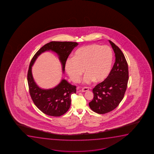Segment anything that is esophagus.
Wrapping results in <instances>:
<instances>
[{"instance_id":"1","label":"esophagus","mask_w":154,"mask_h":154,"mask_svg":"<svg viewBox=\"0 0 154 154\" xmlns=\"http://www.w3.org/2000/svg\"><path fill=\"white\" fill-rule=\"evenodd\" d=\"M88 87H84V88H82V92H86V91H89Z\"/></svg>"}]
</instances>
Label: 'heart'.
<instances>
[{
  "mask_svg": "<svg viewBox=\"0 0 154 154\" xmlns=\"http://www.w3.org/2000/svg\"><path fill=\"white\" fill-rule=\"evenodd\" d=\"M112 61V51L110 47L94 44L77 49L72 58L67 60L65 69L74 82L80 81L84 70L86 74L84 82H101L109 75Z\"/></svg>",
  "mask_w": 154,
  "mask_h": 154,
  "instance_id": "heart-1",
  "label": "heart"
}]
</instances>
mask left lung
Here are the masks:
<instances>
[{"label": "left lung", "mask_w": 154, "mask_h": 154, "mask_svg": "<svg viewBox=\"0 0 154 154\" xmlns=\"http://www.w3.org/2000/svg\"><path fill=\"white\" fill-rule=\"evenodd\" d=\"M109 42L115 54V62L107 77L93 88L94 98L89 103L91 110L99 114L111 112L119 105L129 79L128 66L124 54L114 42Z\"/></svg>", "instance_id": "left-lung-1"}]
</instances>
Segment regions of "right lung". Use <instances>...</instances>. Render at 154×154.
Here are the masks:
<instances>
[{
    "instance_id": "right-lung-1",
    "label": "right lung",
    "mask_w": 154,
    "mask_h": 154,
    "mask_svg": "<svg viewBox=\"0 0 154 154\" xmlns=\"http://www.w3.org/2000/svg\"><path fill=\"white\" fill-rule=\"evenodd\" d=\"M78 45L77 42H51L42 46L35 54L30 61L27 73L30 95L36 107L46 115L58 117L65 114L69 109L71 95L76 93V87L63 79L54 88L46 90L40 88L32 77V66L39 55L44 51L51 50L59 56L64 71L68 57Z\"/></svg>"
}]
</instances>
